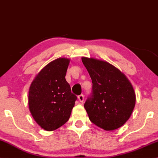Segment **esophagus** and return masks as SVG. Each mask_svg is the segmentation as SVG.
<instances>
[{"label":"esophagus","instance_id":"1","mask_svg":"<svg viewBox=\"0 0 158 158\" xmlns=\"http://www.w3.org/2000/svg\"><path fill=\"white\" fill-rule=\"evenodd\" d=\"M84 99H85V95H80L78 96V100H79V101H80V102H83Z\"/></svg>","mask_w":158,"mask_h":158}]
</instances>
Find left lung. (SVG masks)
<instances>
[{
  "label": "left lung",
  "mask_w": 158,
  "mask_h": 158,
  "mask_svg": "<svg viewBox=\"0 0 158 158\" xmlns=\"http://www.w3.org/2000/svg\"><path fill=\"white\" fill-rule=\"evenodd\" d=\"M93 82V93L84 105L92 123L106 131H114L130 118L135 104L131 81L106 61L81 57Z\"/></svg>",
  "instance_id": "left-lung-1"
}]
</instances>
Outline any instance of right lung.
<instances>
[{
    "mask_svg": "<svg viewBox=\"0 0 158 158\" xmlns=\"http://www.w3.org/2000/svg\"><path fill=\"white\" fill-rule=\"evenodd\" d=\"M70 60L60 57L44 67L32 81L28 93L31 115L47 131L59 128L69 119L77 96L65 80Z\"/></svg>",
    "mask_w": 158,
    "mask_h": 158,
    "instance_id": "add662e5",
    "label": "right lung"
}]
</instances>
